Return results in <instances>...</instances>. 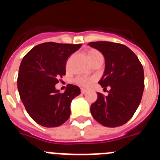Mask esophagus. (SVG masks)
Here are the masks:
<instances>
[{
    "label": "esophagus",
    "mask_w": 160,
    "mask_h": 160,
    "mask_svg": "<svg viewBox=\"0 0 160 160\" xmlns=\"http://www.w3.org/2000/svg\"><path fill=\"white\" fill-rule=\"evenodd\" d=\"M81 92L82 94H86L87 92V91L86 89H84V88H81Z\"/></svg>",
    "instance_id": "34e87169"
}]
</instances>
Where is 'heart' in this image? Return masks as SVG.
Segmentation results:
<instances>
[{"instance_id":"obj_1","label":"heart","mask_w":160,"mask_h":160,"mask_svg":"<svg viewBox=\"0 0 160 160\" xmlns=\"http://www.w3.org/2000/svg\"><path fill=\"white\" fill-rule=\"evenodd\" d=\"M87 57H88V59L91 61V64L93 63L94 61H97V60L103 59V55H102L101 52H99L98 50H96V49L91 48L89 49V50H87ZM93 80L94 79L91 78L84 77V76H78V77H77L74 79V82L77 83V84H78V85L82 86V87H88L89 86H91V84L92 83Z\"/></svg>"}]
</instances>
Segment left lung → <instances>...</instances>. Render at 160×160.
<instances>
[{
	"label": "left lung",
	"mask_w": 160,
	"mask_h": 160,
	"mask_svg": "<svg viewBox=\"0 0 160 160\" xmlns=\"http://www.w3.org/2000/svg\"><path fill=\"white\" fill-rule=\"evenodd\" d=\"M89 46L104 57L105 70L99 83L110 87L108 96L97 93L91 106L96 121L106 127H117L131 119L141 102L144 90V71L138 57L125 45L98 41Z\"/></svg>",
	"instance_id": "8db88e82"
}]
</instances>
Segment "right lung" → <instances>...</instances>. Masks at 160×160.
Segmentation results:
<instances>
[{
  "label": "right lung",
  "instance_id": "1",
  "mask_svg": "<svg viewBox=\"0 0 160 160\" xmlns=\"http://www.w3.org/2000/svg\"><path fill=\"white\" fill-rule=\"evenodd\" d=\"M82 44L48 42L35 46L22 58L18 76V90L27 113L39 125L57 127L69 119L70 103L81 94L68 84L64 93L55 85L65 75L67 59Z\"/></svg>",
  "mask_w": 160,
  "mask_h": 160
}]
</instances>
